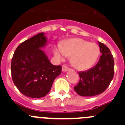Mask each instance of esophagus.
I'll use <instances>...</instances> for the list:
<instances>
[{
    "label": "esophagus",
    "mask_w": 125,
    "mask_h": 125,
    "mask_svg": "<svg viewBox=\"0 0 125 125\" xmlns=\"http://www.w3.org/2000/svg\"><path fill=\"white\" fill-rule=\"evenodd\" d=\"M69 70V68H68L67 66H65V65H63V66H62V71H63V72H67Z\"/></svg>",
    "instance_id": "obj_1"
}]
</instances>
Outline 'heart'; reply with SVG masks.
<instances>
[{"instance_id":"heart-1","label":"heart","mask_w":125,"mask_h":125,"mask_svg":"<svg viewBox=\"0 0 125 125\" xmlns=\"http://www.w3.org/2000/svg\"><path fill=\"white\" fill-rule=\"evenodd\" d=\"M100 53V47L96 44L81 39H71L54 49V54L57 59H62L66 56H72L73 65L80 71L92 68L98 60Z\"/></svg>"}]
</instances>
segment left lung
Here are the masks:
<instances>
[{
	"label": "left lung",
	"mask_w": 125,
	"mask_h": 125,
	"mask_svg": "<svg viewBox=\"0 0 125 125\" xmlns=\"http://www.w3.org/2000/svg\"><path fill=\"white\" fill-rule=\"evenodd\" d=\"M101 56L94 67L79 73V83L74 88L81 96H93L102 93L109 86L114 76V59L110 50L99 42Z\"/></svg>",
	"instance_id": "1"
}]
</instances>
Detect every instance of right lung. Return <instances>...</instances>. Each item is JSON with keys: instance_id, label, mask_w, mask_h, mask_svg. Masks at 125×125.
I'll return each mask as SVG.
<instances>
[{"instance_id": "1", "label": "right lung", "mask_w": 125, "mask_h": 125, "mask_svg": "<svg viewBox=\"0 0 125 125\" xmlns=\"http://www.w3.org/2000/svg\"><path fill=\"white\" fill-rule=\"evenodd\" d=\"M47 44L45 34L39 33L22 42L14 53L11 62L13 82L27 97H44L61 73V66L52 64L42 49Z\"/></svg>"}]
</instances>
